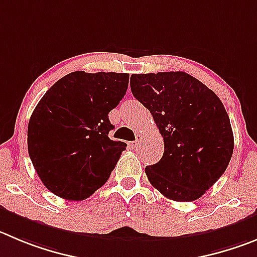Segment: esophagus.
Returning a JSON list of instances; mask_svg holds the SVG:
<instances>
[{
  "instance_id": "34e87169",
  "label": "esophagus",
  "mask_w": 257,
  "mask_h": 257,
  "mask_svg": "<svg viewBox=\"0 0 257 257\" xmlns=\"http://www.w3.org/2000/svg\"><path fill=\"white\" fill-rule=\"evenodd\" d=\"M141 142H142V137L141 136H137V140L136 141H133V142H129L128 143V146L131 148H138L140 147V145H141Z\"/></svg>"
}]
</instances>
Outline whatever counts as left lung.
<instances>
[{"mask_svg":"<svg viewBox=\"0 0 257 257\" xmlns=\"http://www.w3.org/2000/svg\"><path fill=\"white\" fill-rule=\"evenodd\" d=\"M131 90L164 137V156L146 167L151 185L175 201L204 195L233 153L231 121L219 97L185 72L133 74Z\"/></svg>","mask_w":257,"mask_h":257,"instance_id":"left-lung-1","label":"left lung"}]
</instances>
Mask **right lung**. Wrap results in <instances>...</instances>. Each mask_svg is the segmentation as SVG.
<instances>
[{"label":"right lung","instance_id":"1","mask_svg":"<svg viewBox=\"0 0 257 257\" xmlns=\"http://www.w3.org/2000/svg\"><path fill=\"white\" fill-rule=\"evenodd\" d=\"M129 74L76 71L38 102L28 126V150L48 190L83 200L101 188L126 145L111 141L109 112L128 88Z\"/></svg>","mask_w":257,"mask_h":257}]
</instances>
